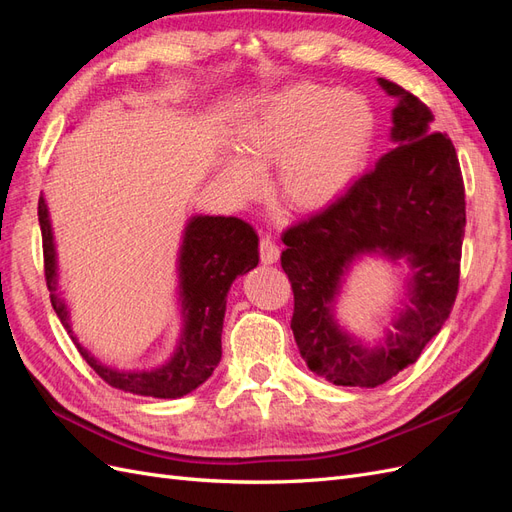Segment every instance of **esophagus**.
Returning <instances> with one entry per match:
<instances>
[{"instance_id":"1","label":"esophagus","mask_w":512,"mask_h":512,"mask_svg":"<svg viewBox=\"0 0 512 512\" xmlns=\"http://www.w3.org/2000/svg\"><path fill=\"white\" fill-rule=\"evenodd\" d=\"M260 260L265 262V265H275V262L280 260V247H277V243L271 237L260 239Z\"/></svg>"}]
</instances>
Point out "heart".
I'll return each instance as SVG.
<instances>
[{"mask_svg":"<svg viewBox=\"0 0 512 512\" xmlns=\"http://www.w3.org/2000/svg\"><path fill=\"white\" fill-rule=\"evenodd\" d=\"M376 138L371 104L354 91L297 81L247 102L230 130L234 153H220L215 175L232 198L262 190L253 170H271L275 198L294 211H318L342 196L367 164Z\"/></svg>","mask_w":512,"mask_h":512,"instance_id":"1","label":"heart"}]
</instances>
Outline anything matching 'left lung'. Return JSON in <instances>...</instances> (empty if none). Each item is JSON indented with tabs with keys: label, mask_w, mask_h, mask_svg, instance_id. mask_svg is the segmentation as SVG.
Returning a JSON list of instances; mask_svg holds the SVG:
<instances>
[{
	"label": "left lung",
	"mask_w": 512,
	"mask_h": 512,
	"mask_svg": "<svg viewBox=\"0 0 512 512\" xmlns=\"http://www.w3.org/2000/svg\"><path fill=\"white\" fill-rule=\"evenodd\" d=\"M378 85L397 102L395 147L335 203L282 237V269L294 292L290 329L303 361L337 386L365 389L416 363L440 333L457 297L466 232V192L451 138L433 132L431 111L410 91L386 79ZM363 255L409 265L394 327L374 347L334 316L353 262Z\"/></svg>",
	"instance_id": "1"
}]
</instances>
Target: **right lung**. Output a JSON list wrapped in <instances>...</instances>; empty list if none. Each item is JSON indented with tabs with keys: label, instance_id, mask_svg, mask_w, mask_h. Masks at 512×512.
Listing matches in <instances>:
<instances>
[{
	"label": "right lung",
	"instance_id": "add662e5",
	"mask_svg": "<svg viewBox=\"0 0 512 512\" xmlns=\"http://www.w3.org/2000/svg\"><path fill=\"white\" fill-rule=\"evenodd\" d=\"M38 220L44 247V275L51 290V303L57 318L70 333L83 359L113 389L177 399L196 391L207 382L222 359V327L226 297L239 275L250 273L258 265V235L239 218L224 215H192L185 222L181 247L177 254L179 277V316L181 333L170 359L151 369H117L98 361L76 339L70 324V309L59 290L57 245L46 198L40 194Z\"/></svg>",
	"mask_w": 512,
	"mask_h": 512
}]
</instances>
